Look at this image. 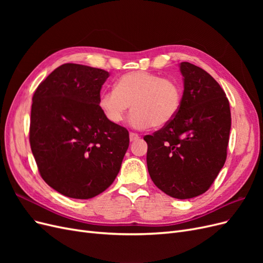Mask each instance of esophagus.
Wrapping results in <instances>:
<instances>
[{
    "label": "esophagus",
    "mask_w": 263,
    "mask_h": 263,
    "mask_svg": "<svg viewBox=\"0 0 263 263\" xmlns=\"http://www.w3.org/2000/svg\"><path fill=\"white\" fill-rule=\"evenodd\" d=\"M137 139H139V135L138 134H136V133H130L129 134V140L130 141H135V140H137Z\"/></svg>",
    "instance_id": "esophagus-1"
}]
</instances>
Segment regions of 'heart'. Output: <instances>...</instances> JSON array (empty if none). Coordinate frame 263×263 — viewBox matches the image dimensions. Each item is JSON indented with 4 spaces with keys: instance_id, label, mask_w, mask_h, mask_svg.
<instances>
[{
    "instance_id": "obj_1",
    "label": "heart",
    "mask_w": 263,
    "mask_h": 263,
    "mask_svg": "<svg viewBox=\"0 0 263 263\" xmlns=\"http://www.w3.org/2000/svg\"><path fill=\"white\" fill-rule=\"evenodd\" d=\"M182 98L181 85L172 79L134 71L118 79L115 90L100 94L99 107L108 122L119 124L132 106L128 124L133 128H160L177 116Z\"/></svg>"
}]
</instances>
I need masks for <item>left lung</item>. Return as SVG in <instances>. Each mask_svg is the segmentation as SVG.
Returning a JSON list of instances; mask_svg holds the SVG:
<instances>
[{
	"mask_svg": "<svg viewBox=\"0 0 263 263\" xmlns=\"http://www.w3.org/2000/svg\"><path fill=\"white\" fill-rule=\"evenodd\" d=\"M179 67L184 87L179 113L144 139L151 180L165 194L186 200L205 193L224 166L232 117L224 90L210 73L190 62Z\"/></svg>",
	"mask_w": 263,
	"mask_h": 263,
	"instance_id": "left-lung-1",
	"label": "left lung"
}]
</instances>
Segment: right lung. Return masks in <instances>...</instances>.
Segmentation results:
<instances>
[{
    "label": "right lung",
    "mask_w": 263,
    "mask_h": 263,
    "mask_svg": "<svg viewBox=\"0 0 263 263\" xmlns=\"http://www.w3.org/2000/svg\"><path fill=\"white\" fill-rule=\"evenodd\" d=\"M105 70L65 63L38 85L30 113L29 141L44 181L79 200L99 195L121 169L129 146L126 128L99 107Z\"/></svg>",
    "instance_id": "add662e5"
}]
</instances>
